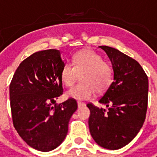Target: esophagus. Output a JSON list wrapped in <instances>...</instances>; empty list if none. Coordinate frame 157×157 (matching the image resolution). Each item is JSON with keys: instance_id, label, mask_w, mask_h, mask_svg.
Returning <instances> with one entry per match:
<instances>
[{"instance_id": "1", "label": "esophagus", "mask_w": 157, "mask_h": 157, "mask_svg": "<svg viewBox=\"0 0 157 157\" xmlns=\"http://www.w3.org/2000/svg\"><path fill=\"white\" fill-rule=\"evenodd\" d=\"M77 105H78V107H84L85 106V103H82V102H77Z\"/></svg>"}]
</instances>
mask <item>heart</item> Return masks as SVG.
<instances>
[{
  "mask_svg": "<svg viewBox=\"0 0 157 157\" xmlns=\"http://www.w3.org/2000/svg\"><path fill=\"white\" fill-rule=\"evenodd\" d=\"M71 63L72 65L65 63L62 67V82L71 87L79 75L81 81L67 92V97L78 100L90 99L95 91L103 93L112 85L113 68L100 54L89 49L79 50L72 55Z\"/></svg>",
  "mask_w": 157,
  "mask_h": 157,
  "instance_id": "b5f03b06",
  "label": "heart"
}]
</instances>
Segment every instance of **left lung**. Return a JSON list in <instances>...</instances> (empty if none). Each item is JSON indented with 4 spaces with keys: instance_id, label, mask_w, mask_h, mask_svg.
<instances>
[{
    "instance_id": "obj_1",
    "label": "left lung",
    "mask_w": 157,
    "mask_h": 157,
    "mask_svg": "<svg viewBox=\"0 0 157 157\" xmlns=\"http://www.w3.org/2000/svg\"><path fill=\"white\" fill-rule=\"evenodd\" d=\"M109 57L114 81L98 102L108 109L88 103L89 128L102 147L117 150L130 143L143 126L148 100V77L142 66L120 50L99 46Z\"/></svg>"
}]
</instances>
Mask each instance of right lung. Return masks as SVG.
<instances>
[{"label":"right lung","mask_w":157,"mask_h":157,"mask_svg":"<svg viewBox=\"0 0 157 157\" xmlns=\"http://www.w3.org/2000/svg\"><path fill=\"white\" fill-rule=\"evenodd\" d=\"M64 64L59 50L36 52L19 64L10 85L13 127L38 151H51L62 144L77 109L72 98L56 103L63 93L60 73Z\"/></svg>","instance_id":"obj_1"}]
</instances>
